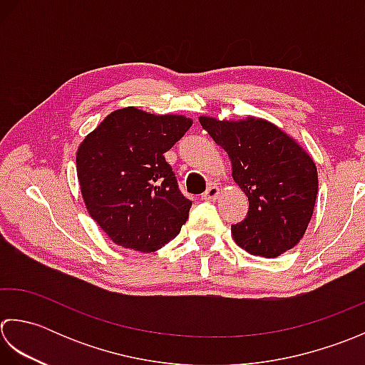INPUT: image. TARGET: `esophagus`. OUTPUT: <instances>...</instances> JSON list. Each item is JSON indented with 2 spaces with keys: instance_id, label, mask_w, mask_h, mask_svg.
I'll return each mask as SVG.
<instances>
[{
  "instance_id": "34e87169",
  "label": "esophagus",
  "mask_w": 365,
  "mask_h": 365,
  "mask_svg": "<svg viewBox=\"0 0 365 365\" xmlns=\"http://www.w3.org/2000/svg\"><path fill=\"white\" fill-rule=\"evenodd\" d=\"M220 195V189L217 187V185H211L210 189H207L205 193H203V200H207V202H214V200H217Z\"/></svg>"
}]
</instances>
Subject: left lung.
Here are the masks:
<instances>
[{"mask_svg": "<svg viewBox=\"0 0 365 365\" xmlns=\"http://www.w3.org/2000/svg\"><path fill=\"white\" fill-rule=\"evenodd\" d=\"M198 120L228 154L233 180L249 198L245 219L232 225L236 244L266 258L294 247L317 203L318 172L310 154L263 118L219 120L202 115Z\"/></svg>", "mask_w": 365, "mask_h": 365, "instance_id": "1", "label": "left lung"}]
</instances>
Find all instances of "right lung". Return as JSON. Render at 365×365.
Segmentation results:
<instances>
[{
  "label": "right lung",
  "mask_w": 365,
  "mask_h": 365,
  "mask_svg": "<svg viewBox=\"0 0 365 365\" xmlns=\"http://www.w3.org/2000/svg\"><path fill=\"white\" fill-rule=\"evenodd\" d=\"M184 115L111 111L78 145L77 178L88 214L115 244L151 254L181 232L190 200L165 154L192 125Z\"/></svg>",
  "instance_id": "right-lung-1"
}]
</instances>
